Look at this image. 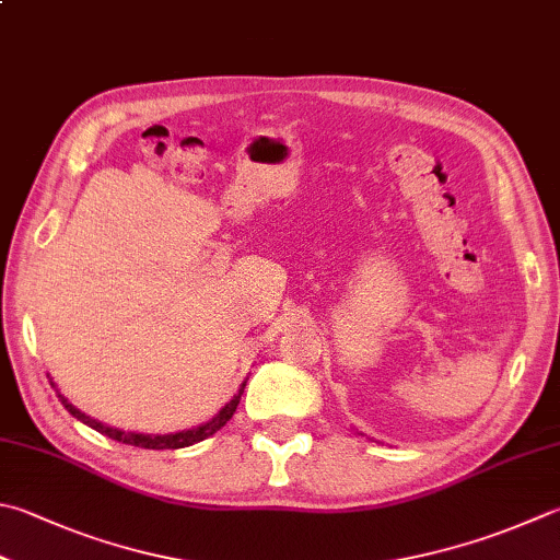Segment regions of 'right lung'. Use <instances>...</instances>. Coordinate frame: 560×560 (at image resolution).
Returning <instances> with one entry per match:
<instances>
[{"label": "right lung", "mask_w": 560, "mask_h": 560, "mask_svg": "<svg viewBox=\"0 0 560 560\" xmlns=\"http://www.w3.org/2000/svg\"><path fill=\"white\" fill-rule=\"evenodd\" d=\"M52 387H56V383H52ZM244 387H246V383L241 385V389L234 395V399H231V402H226L224 407H221L219 415H217L214 419H209L207 424H199V427L187 429V431H177V434H163V436H153V434H129V431L112 429V427H107V424H102V421L88 417V415H84V411H80L78 407H72L62 395H58V397H60L62 407H66L72 417L80 419L82 424L92 427L94 431H100V434L109 436V439H114V441H121V444H129V446L163 451V448H185V446H192V444H197V441H205V439H209L212 434H217V431H219L221 427H224L231 417H234V411H236V407H238V402H241V395H244Z\"/></svg>", "instance_id": "1"}]
</instances>
